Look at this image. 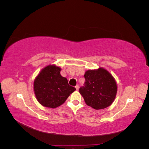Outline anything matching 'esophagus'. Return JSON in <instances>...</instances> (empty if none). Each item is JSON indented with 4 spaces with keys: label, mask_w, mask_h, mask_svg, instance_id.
Masks as SVG:
<instances>
[{
    "label": "esophagus",
    "mask_w": 149,
    "mask_h": 149,
    "mask_svg": "<svg viewBox=\"0 0 149 149\" xmlns=\"http://www.w3.org/2000/svg\"><path fill=\"white\" fill-rule=\"evenodd\" d=\"M75 88H76V90H78V89H79V86L77 84V85H76V86H75Z\"/></svg>",
    "instance_id": "esophagus-1"
}]
</instances>
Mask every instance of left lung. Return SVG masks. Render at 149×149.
<instances>
[{
    "label": "left lung",
    "instance_id": "obj_1",
    "mask_svg": "<svg viewBox=\"0 0 149 149\" xmlns=\"http://www.w3.org/2000/svg\"><path fill=\"white\" fill-rule=\"evenodd\" d=\"M84 86L79 88V93L86 104L94 109H102L114 102L118 85L114 78L103 68L89 70L85 72Z\"/></svg>",
    "mask_w": 149,
    "mask_h": 149
}]
</instances>
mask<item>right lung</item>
I'll use <instances>...</instances> for the list:
<instances>
[{"mask_svg":"<svg viewBox=\"0 0 149 149\" xmlns=\"http://www.w3.org/2000/svg\"><path fill=\"white\" fill-rule=\"evenodd\" d=\"M60 66L49 65L43 68L34 80L35 95L44 107H59L76 90L68 84L67 79L60 74Z\"/></svg>","mask_w":149,"mask_h":149,"instance_id":"obj_1","label":"right lung"}]
</instances>
